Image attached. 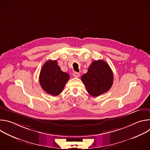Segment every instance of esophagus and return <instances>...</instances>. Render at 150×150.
I'll return each mask as SVG.
<instances>
[{
  "mask_svg": "<svg viewBox=\"0 0 150 150\" xmlns=\"http://www.w3.org/2000/svg\"><path fill=\"white\" fill-rule=\"evenodd\" d=\"M73 76H74V77H75V78H78V77L80 76V74H79L78 72H75L73 73Z\"/></svg>",
  "mask_w": 150,
  "mask_h": 150,
  "instance_id": "esophagus-1",
  "label": "esophagus"
}]
</instances>
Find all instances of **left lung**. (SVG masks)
Returning a JSON list of instances; mask_svg holds the SVG:
<instances>
[{
  "instance_id": "left-lung-1",
  "label": "left lung",
  "mask_w": 150,
  "mask_h": 150,
  "mask_svg": "<svg viewBox=\"0 0 150 150\" xmlns=\"http://www.w3.org/2000/svg\"><path fill=\"white\" fill-rule=\"evenodd\" d=\"M88 93L97 97L110 90L113 82V74L109 65L102 60H94L88 72L81 76Z\"/></svg>"
}]
</instances>
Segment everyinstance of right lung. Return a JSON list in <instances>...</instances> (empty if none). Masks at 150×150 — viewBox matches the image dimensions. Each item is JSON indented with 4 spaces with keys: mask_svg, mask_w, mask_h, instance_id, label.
<instances>
[{
    "mask_svg": "<svg viewBox=\"0 0 150 150\" xmlns=\"http://www.w3.org/2000/svg\"><path fill=\"white\" fill-rule=\"evenodd\" d=\"M69 78L68 74L62 71L56 60H49L41 68L39 81L42 90L56 96L62 93Z\"/></svg>",
    "mask_w": 150,
    "mask_h": 150,
    "instance_id": "obj_1",
    "label": "right lung"
}]
</instances>
